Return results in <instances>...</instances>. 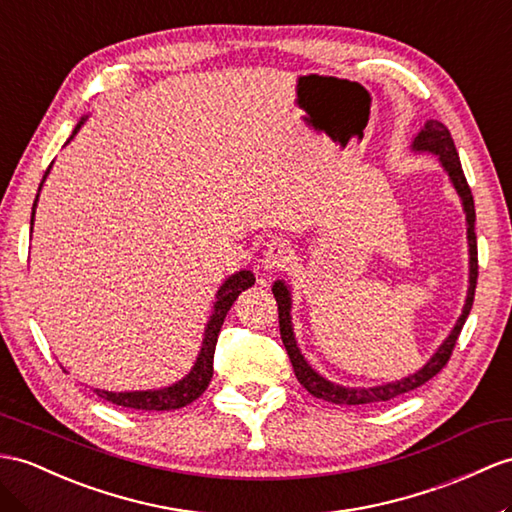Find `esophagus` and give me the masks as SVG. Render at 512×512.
<instances>
[{"label":"esophagus","mask_w":512,"mask_h":512,"mask_svg":"<svg viewBox=\"0 0 512 512\" xmlns=\"http://www.w3.org/2000/svg\"><path fill=\"white\" fill-rule=\"evenodd\" d=\"M291 260V247L282 243V241H273L267 245L265 249V258H263V265L265 269H282L286 267V263Z\"/></svg>","instance_id":"1"}]
</instances>
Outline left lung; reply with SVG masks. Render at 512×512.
<instances>
[{
  "instance_id": "left-lung-1",
  "label": "left lung",
  "mask_w": 512,
  "mask_h": 512,
  "mask_svg": "<svg viewBox=\"0 0 512 512\" xmlns=\"http://www.w3.org/2000/svg\"><path fill=\"white\" fill-rule=\"evenodd\" d=\"M413 147L439 154L441 165L445 167L447 173H450V180L456 186L460 199H463V206H465V213H467L469 254H471V260H469V265H471L469 267V293H467V304L463 308V315H460L452 334L447 336L445 343L439 347V352H436L430 358V363L423 365V369L413 373V376H408L400 382L373 386V389H350V386H339L334 382H328L326 378H321L319 373L306 363L304 356L299 354L297 345H295V336H293V330H291L289 289H286L282 282H276V284H273L271 291H273V295H276V302H278L280 336H282V343L286 347V354H289V358H291V365H293V371H295L299 384H302L310 395L319 397V400H326V402H332V404H347V406L380 404V402L393 400V397H397V395L415 391L417 386L432 380L436 373H439L447 365V360H450L454 347H456L460 330H463L465 321L469 317V310L473 306V295H476V284H478V243H476V232H473V223H476V206H473V195H471V189H469L467 178L463 173V167H460V158H458L452 134H450V130L443 126L441 121H428L426 128L419 132Z\"/></svg>"
}]
</instances>
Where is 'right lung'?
Here are the masks:
<instances>
[{"instance_id": "add662e5", "label": "right lung", "mask_w": 512, "mask_h": 512, "mask_svg": "<svg viewBox=\"0 0 512 512\" xmlns=\"http://www.w3.org/2000/svg\"><path fill=\"white\" fill-rule=\"evenodd\" d=\"M80 126H82V121L78 123V128ZM78 128L73 130V134L78 132ZM73 134L69 136V139H73ZM47 171H45V176H47ZM45 176H43V180H45ZM39 191H41V186H39ZM36 199H39V195H36ZM36 199H34V206H32V221H34ZM254 282H256V278H254L252 271H239V273H234V276L228 278L226 284L221 286L219 293H217L215 313H213V317H210L206 334H204L202 352H199L195 367L191 369V373L184 380H180L178 384H173V386H167V389H160V391L110 393V391H97L95 389V393L99 397H104L106 402H112V404L123 406V408H134V410H176V408H182L186 404L195 402L197 397L206 391L210 378H213V360H215V347H217V336H219V330H221V323H223V319H226L230 306L234 304V299L241 295V291L249 289V286H252Z\"/></svg>"}]
</instances>
